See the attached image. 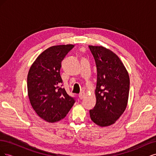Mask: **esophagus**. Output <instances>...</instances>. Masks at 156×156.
Returning a JSON list of instances; mask_svg holds the SVG:
<instances>
[{"mask_svg": "<svg viewBox=\"0 0 156 156\" xmlns=\"http://www.w3.org/2000/svg\"><path fill=\"white\" fill-rule=\"evenodd\" d=\"M84 96H85V93L84 92H81L79 94V98H80V100H83V99L84 98Z\"/></svg>", "mask_w": 156, "mask_h": 156, "instance_id": "esophagus-1", "label": "esophagus"}]
</instances>
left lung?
I'll use <instances>...</instances> for the list:
<instances>
[{
	"mask_svg": "<svg viewBox=\"0 0 156 156\" xmlns=\"http://www.w3.org/2000/svg\"><path fill=\"white\" fill-rule=\"evenodd\" d=\"M97 68L96 103L90 110L91 120L101 127L113 124L127 107L129 77L115 53L102 46L89 45Z\"/></svg>",
	"mask_w": 156,
	"mask_h": 156,
	"instance_id": "obj_1",
	"label": "left lung"
}]
</instances>
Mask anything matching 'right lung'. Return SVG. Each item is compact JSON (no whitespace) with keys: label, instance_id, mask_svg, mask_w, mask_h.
Listing matches in <instances>:
<instances>
[{"label":"right lung","instance_id":"add662e5","mask_svg":"<svg viewBox=\"0 0 156 156\" xmlns=\"http://www.w3.org/2000/svg\"><path fill=\"white\" fill-rule=\"evenodd\" d=\"M73 45L52 46L37 56L27 77L30 104L41 119L53 123L63 119L75 102L62 88L61 62Z\"/></svg>","mask_w":156,"mask_h":156}]
</instances>
